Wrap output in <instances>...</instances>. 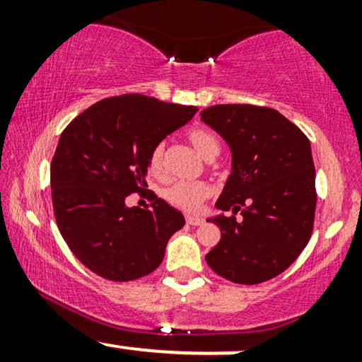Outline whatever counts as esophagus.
I'll list each match as a JSON object with an SVG mask.
<instances>
[{
    "label": "esophagus",
    "mask_w": 362,
    "mask_h": 362,
    "mask_svg": "<svg viewBox=\"0 0 362 362\" xmlns=\"http://www.w3.org/2000/svg\"><path fill=\"white\" fill-rule=\"evenodd\" d=\"M185 221H187V224H192V226H201V224L204 223V219L195 218V216H187Z\"/></svg>",
    "instance_id": "esophagus-1"
}]
</instances>
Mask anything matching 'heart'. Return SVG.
Instances as JSON below:
<instances>
[{
	"label": "heart",
	"instance_id": "heart-1",
	"mask_svg": "<svg viewBox=\"0 0 362 362\" xmlns=\"http://www.w3.org/2000/svg\"><path fill=\"white\" fill-rule=\"evenodd\" d=\"M187 139L195 148L202 158L207 161L214 160L219 155V143L216 139L213 132L206 131V129L195 127L187 132ZM149 168H151L153 175L160 177L165 170V146L158 144L153 149L151 156H149ZM165 201L168 204L178 207L184 211H195L211 195V185L206 182H173L168 187H165L163 192Z\"/></svg>",
	"mask_w": 362,
	"mask_h": 362
}]
</instances>
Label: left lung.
<instances>
[{
    "instance_id": "1",
    "label": "left lung",
    "mask_w": 362,
    "mask_h": 362,
    "mask_svg": "<svg viewBox=\"0 0 362 362\" xmlns=\"http://www.w3.org/2000/svg\"><path fill=\"white\" fill-rule=\"evenodd\" d=\"M231 151V173L216 201L221 240L206 255L216 274L236 284L279 276L300 257L313 231L317 190L308 138L277 110L214 105L201 112ZM243 211L244 218L223 216Z\"/></svg>"
}]
</instances>
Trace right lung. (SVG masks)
<instances>
[{"mask_svg": "<svg viewBox=\"0 0 362 362\" xmlns=\"http://www.w3.org/2000/svg\"><path fill=\"white\" fill-rule=\"evenodd\" d=\"M197 107L139 93L105 98L62 131L51 165L52 206L62 238L91 272L110 281L148 276L184 214L160 197L151 209L126 197L146 185L149 156Z\"/></svg>", "mask_w": 362, "mask_h": 362, "instance_id": "obj_1", "label": "right lung"}]
</instances>
